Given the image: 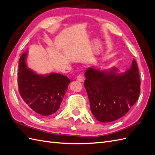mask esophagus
Wrapping results in <instances>:
<instances>
[{
	"mask_svg": "<svg viewBox=\"0 0 155 155\" xmlns=\"http://www.w3.org/2000/svg\"><path fill=\"white\" fill-rule=\"evenodd\" d=\"M77 81H78L79 82H83L84 81V77H83L82 74H80L77 76Z\"/></svg>",
	"mask_w": 155,
	"mask_h": 155,
	"instance_id": "esophagus-1",
	"label": "esophagus"
}]
</instances>
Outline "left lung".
<instances>
[{"label":"left lung","instance_id":"left-lung-1","mask_svg":"<svg viewBox=\"0 0 155 155\" xmlns=\"http://www.w3.org/2000/svg\"><path fill=\"white\" fill-rule=\"evenodd\" d=\"M90 67L86 71L84 87L90 109L101 122H110L124 116L136 104L140 94V78L137 63L133 59L126 73L117 74Z\"/></svg>","mask_w":155,"mask_h":155}]
</instances>
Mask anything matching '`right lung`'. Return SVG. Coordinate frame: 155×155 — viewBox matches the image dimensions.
Listing matches in <instances>:
<instances>
[{
    "instance_id": "add662e5",
    "label": "right lung",
    "mask_w": 155,
    "mask_h": 155,
    "mask_svg": "<svg viewBox=\"0 0 155 155\" xmlns=\"http://www.w3.org/2000/svg\"><path fill=\"white\" fill-rule=\"evenodd\" d=\"M27 53L19 58L18 84L23 101L40 116H50L59 109L71 81L58 73L39 75L27 67Z\"/></svg>"
}]
</instances>
